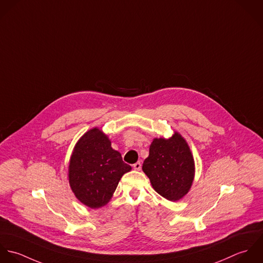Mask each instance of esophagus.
<instances>
[{"label": "esophagus", "mask_w": 263, "mask_h": 263, "mask_svg": "<svg viewBox=\"0 0 263 263\" xmlns=\"http://www.w3.org/2000/svg\"><path fill=\"white\" fill-rule=\"evenodd\" d=\"M133 167H134V170H136V171H140V170H141V162H140V161L135 162V163L133 164Z\"/></svg>", "instance_id": "obj_1"}]
</instances>
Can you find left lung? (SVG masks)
I'll list each match as a JSON object with an SVG mask.
<instances>
[{
	"label": "left lung",
	"instance_id": "1",
	"mask_svg": "<svg viewBox=\"0 0 263 263\" xmlns=\"http://www.w3.org/2000/svg\"><path fill=\"white\" fill-rule=\"evenodd\" d=\"M142 171L163 198L170 201L182 199L191 189L195 177V162L186 139L177 131L168 138H155Z\"/></svg>",
	"mask_w": 263,
	"mask_h": 263
}]
</instances>
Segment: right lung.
Wrapping results in <instances>:
<instances>
[{
    "label": "right lung",
    "instance_id": "add662e5",
    "mask_svg": "<svg viewBox=\"0 0 263 263\" xmlns=\"http://www.w3.org/2000/svg\"><path fill=\"white\" fill-rule=\"evenodd\" d=\"M132 167L125 163L103 130L95 127L76 142L68 166V180L75 197L90 209L105 206L122 176Z\"/></svg>",
    "mask_w": 263,
    "mask_h": 263
}]
</instances>
